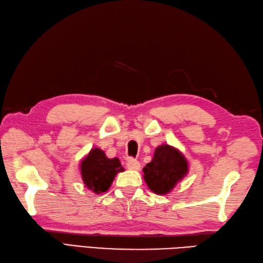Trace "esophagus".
Returning a JSON list of instances; mask_svg holds the SVG:
<instances>
[{
	"instance_id": "34e87169",
	"label": "esophagus",
	"mask_w": 263,
	"mask_h": 263,
	"mask_svg": "<svg viewBox=\"0 0 263 263\" xmlns=\"http://www.w3.org/2000/svg\"><path fill=\"white\" fill-rule=\"evenodd\" d=\"M126 167L131 169V170H139L140 169V163H139L138 160L133 159V158H130V159L126 161Z\"/></svg>"
}]
</instances>
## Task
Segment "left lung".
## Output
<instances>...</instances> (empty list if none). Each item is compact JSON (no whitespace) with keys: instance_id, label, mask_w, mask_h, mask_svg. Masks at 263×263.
Here are the masks:
<instances>
[{"instance_id":"left-lung-1","label":"left lung","mask_w":263,"mask_h":263,"mask_svg":"<svg viewBox=\"0 0 263 263\" xmlns=\"http://www.w3.org/2000/svg\"><path fill=\"white\" fill-rule=\"evenodd\" d=\"M188 173V162L181 152L169 144L157 146L151 162L143 168V178L150 191L158 195L170 193Z\"/></svg>"}]
</instances>
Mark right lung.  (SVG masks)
Returning a JSON list of instances; mask_svg holds the SVG:
<instances>
[{"instance_id":"add662e5","label":"right lung","mask_w":263,"mask_h":263,"mask_svg":"<svg viewBox=\"0 0 263 263\" xmlns=\"http://www.w3.org/2000/svg\"><path fill=\"white\" fill-rule=\"evenodd\" d=\"M118 158L109 159L105 152L94 148L81 162V174L85 186L95 194H102L111 187L118 173L123 172Z\"/></svg>"}]
</instances>
